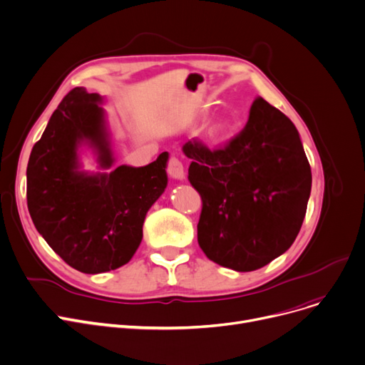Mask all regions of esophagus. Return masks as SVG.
Instances as JSON below:
<instances>
[{
	"label": "esophagus",
	"instance_id": "obj_1",
	"mask_svg": "<svg viewBox=\"0 0 365 365\" xmlns=\"http://www.w3.org/2000/svg\"><path fill=\"white\" fill-rule=\"evenodd\" d=\"M168 173H169L170 177L175 178V180H184L185 178L184 163L178 158L173 156L168 162Z\"/></svg>",
	"mask_w": 365,
	"mask_h": 365
}]
</instances>
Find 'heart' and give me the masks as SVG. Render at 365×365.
Masks as SVG:
<instances>
[{"label":"heart","instance_id":"1","mask_svg":"<svg viewBox=\"0 0 365 365\" xmlns=\"http://www.w3.org/2000/svg\"><path fill=\"white\" fill-rule=\"evenodd\" d=\"M224 130H225L224 125L218 122V123H213V125L210 126L209 133H210V135H212V137H220V135L224 133Z\"/></svg>","mask_w":365,"mask_h":365}]
</instances>
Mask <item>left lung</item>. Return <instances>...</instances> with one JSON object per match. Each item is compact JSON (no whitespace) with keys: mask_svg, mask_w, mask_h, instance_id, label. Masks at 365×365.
<instances>
[{"mask_svg":"<svg viewBox=\"0 0 365 365\" xmlns=\"http://www.w3.org/2000/svg\"><path fill=\"white\" fill-rule=\"evenodd\" d=\"M188 181L202 197L197 242L207 258L240 272L284 253L302 227L311 166L292 120L258 97L243 130L209 148L192 138Z\"/></svg>","mask_w":365,"mask_h":365,"instance_id":"8db88e82","label":"left lung"}]
</instances>
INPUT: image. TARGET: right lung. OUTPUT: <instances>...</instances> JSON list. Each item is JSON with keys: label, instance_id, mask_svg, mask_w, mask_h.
<instances>
[{"label": "right lung", "instance_id": "obj_1", "mask_svg": "<svg viewBox=\"0 0 365 365\" xmlns=\"http://www.w3.org/2000/svg\"><path fill=\"white\" fill-rule=\"evenodd\" d=\"M101 97L82 87L69 91L35 143L26 169L31 218L48 246L85 274L116 269L134 256L147 210L166 188L168 153L141 168L112 173L79 170L78 147L87 143L100 168L112 156Z\"/></svg>", "mask_w": 365, "mask_h": 365}]
</instances>
